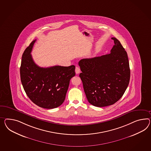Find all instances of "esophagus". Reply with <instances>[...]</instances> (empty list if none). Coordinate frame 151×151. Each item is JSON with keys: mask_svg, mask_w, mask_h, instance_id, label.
I'll return each instance as SVG.
<instances>
[{"mask_svg": "<svg viewBox=\"0 0 151 151\" xmlns=\"http://www.w3.org/2000/svg\"><path fill=\"white\" fill-rule=\"evenodd\" d=\"M75 72H76V74L79 73H80V72H81V69H80V68H79V67L77 66V67H76Z\"/></svg>", "mask_w": 151, "mask_h": 151, "instance_id": "34e87169", "label": "esophagus"}]
</instances>
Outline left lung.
Here are the masks:
<instances>
[{"instance_id": "left-lung-1", "label": "left lung", "mask_w": 151, "mask_h": 151, "mask_svg": "<svg viewBox=\"0 0 151 151\" xmlns=\"http://www.w3.org/2000/svg\"><path fill=\"white\" fill-rule=\"evenodd\" d=\"M112 39L114 45L110 54L82 59L78 63L86 98L90 104L99 107L115 104L123 96L130 81L127 53L118 39Z\"/></svg>"}]
</instances>
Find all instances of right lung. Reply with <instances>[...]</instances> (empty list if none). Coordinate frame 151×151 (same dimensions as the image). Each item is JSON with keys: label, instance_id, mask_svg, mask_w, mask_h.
<instances>
[{"label": "right lung", "instance_id": "1", "mask_svg": "<svg viewBox=\"0 0 151 151\" xmlns=\"http://www.w3.org/2000/svg\"><path fill=\"white\" fill-rule=\"evenodd\" d=\"M36 39L24 51L20 67L23 89L34 104L42 108L52 109L62 104L70 79L76 75L74 65L40 67L34 62L31 51Z\"/></svg>", "mask_w": 151, "mask_h": 151}]
</instances>
